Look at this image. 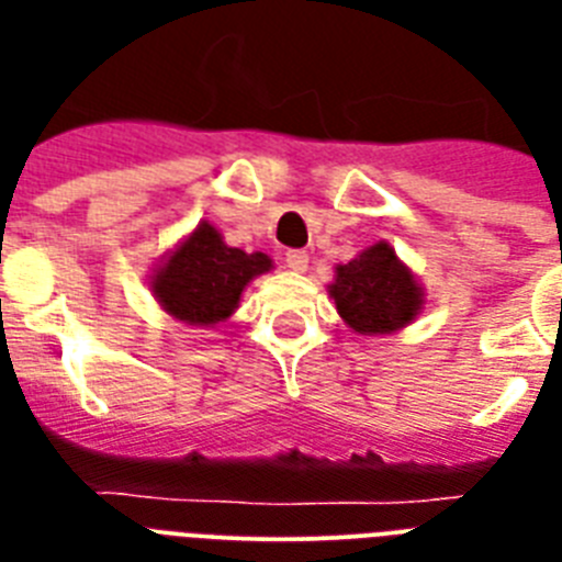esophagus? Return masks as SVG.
Segmentation results:
<instances>
[{
    "instance_id": "esophagus-1",
    "label": "esophagus",
    "mask_w": 562,
    "mask_h": 562,
    "mask_svg": "<svg viewBox=\"0 0 562 562\" xmlns=\"http://www.w3.org/2000/svg\"><path fill=\"white\" fill-rule=\"evenodd\" d=\"M285 265L291 271H306L308 268V254L306 250H285Z\"/></svg>"
}]
</instances>
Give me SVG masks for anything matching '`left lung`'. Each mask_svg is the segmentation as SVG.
Masks as SVG:
<instances>
[{
	"instance_id": "left-lung-1",
	"label": "left lung",
	"mask_w": 562,
	"mask_h": 562,
	"mask_svg": "<svg viewBox=\"0 0 562 562\" xmlns=\"http://www.w3.org/2000/svg\"><path fill=\"white\" fill-rule=\"evenodd\" d=\"M329 294L338 306V315L361 335L402 329L423 308V291L414 273L384 241L368 247L359 259L338 265Z\"/></svg>"
}]
</instances>
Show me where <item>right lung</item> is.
I'll return each mask as SVG.
<instances>
[{
	"label": "right lung",
	"instance_id": "obj_1",
	"mask_svg": "<svg viewBox=\"0 0 562 562\" xmlns=\"http://www.w3.org/2000/svg\"><path fill=\"white\" fill-rule=\"evenodd\" d=\"M265 271H271L268 256L227 247L218 229L203 221L162 262L151 289L169 315L210 326L233 315L247 282Z\"/></svg>",
	"mask_w": 562,
	"mask_h": 562
}]
</instances>
